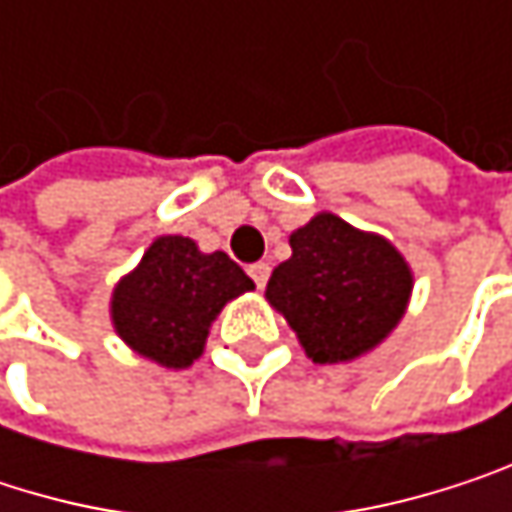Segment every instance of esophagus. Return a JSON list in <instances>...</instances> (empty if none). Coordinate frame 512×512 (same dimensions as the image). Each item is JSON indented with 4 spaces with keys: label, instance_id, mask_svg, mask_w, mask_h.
I'll use <instances>...</instances> for the list:
<instances>
[{
    "label": "esophagus",
    "instance_id": "1",
    "mask_svg": "<svg viewBox=\"0 0 512 512\" xmlns=\"http://www.w3.org/2000/svg\"><path fill=\"white\" fill-rule=\"evenodd\" d=\"M249 275L255 278L257 287H266V281H269V263H252L249 266Z\"/></svg>",
    "mask_w": 512,
    "mask_h": 512
}]
</instances>
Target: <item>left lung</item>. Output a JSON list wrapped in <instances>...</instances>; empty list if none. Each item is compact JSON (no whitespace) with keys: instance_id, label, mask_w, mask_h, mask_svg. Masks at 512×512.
<instances>
[{"instance_id":"obj_1","label":"left lung","mask_w":512,"mask_h":512,"mask_svg":"<svg viewBox=\"0 0 512 512\" xmlns=\"http://www.w3.org/2000/svg\"><path fill=\"white\" fill-rule=\"evenodd\" d=\"M293 255L266 284L305 356L341 364L379 347L403 320L412 269L385 237L358 231L335 213H317L290 234Z\"/></svg>"}]
</instances>
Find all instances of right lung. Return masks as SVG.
<instances>
[{"mask_svg": "<svg viewBox=\"0 0 512 512\" xmlns=\"http://www.w3.org/2000/svg\"><path fill=\"white\" fill-rule=\"evenodd\" d=\"M246 290L255 281L225 252L204 255L189 237H156L112 290V326L139 356L180 370L204 353L213 320Z\"/></svg>", "mask_w": 512, "mask_h": 512, "instance_id": "add662e5", "label": "right lung"}]
</instances>
